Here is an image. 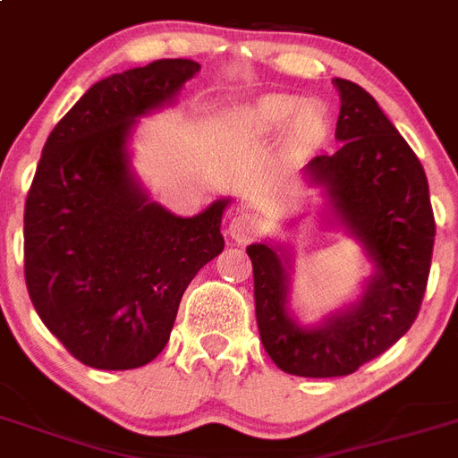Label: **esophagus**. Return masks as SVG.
<instances>
[{
  "instance_id": "esophagus-1",
  "label": "esophagus",
  "mask_w": 458,
  "mask_h": 458,
  "mask_svg": "<svg viewBox=\"0 0 458 458\" xmlns=\"http://www.w3.org/2000/svg\"><path fill=\"white\" fill-rule=\"evenodd\" d=\"M263 230V221H260L259 214H251V211H242L235 214L228 223V235L235 242H249L251 237H256Z\"/></svg>"
}]
</instances>
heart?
<instances>
[{
  "label": "heart",
  "instance_id": "b5f03b06",
  "mask_svg": "<svg viewBox=\"0 0 458 458\" xmlns=\"http://www.w3.org/2000/svg\"><path fill=\"white\" fill-rule=\"evenodd\" d=\"M295 118V130L302 140H318L326 132V116L318 106H305L302 99L288 95H272L260 99L259 105L249 111L247 128L253 134H276L291 125Z\"/></svg>",
  "mask_w": 458,
  "mask_h": 458
}]
</instances>
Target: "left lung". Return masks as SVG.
<instances>
[{"mask_svg":"<svg viewBox=\"0 0 458 458\" xmlns=\"http://www.w3.org/2000/svg\"><path fill=\"white\" fill-rule=\"evenodd\" d=\"M333 83L342 144L330 156H314L305 179L324 188L328 223L359 240L372 263L363 295L318 326H301L288 310L291 253L272 244L247 249L263 347L276 368L298 377L352 375L401 340L424 301L436 240L419 157L370 92L344 79Z\"/></svg>","mask_w":458,"mask_h":458,"instance_id":"8db88e82","label":"left lung"}]
</instances>
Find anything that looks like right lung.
<instances>
[{
	"label": "right lung",
	"mask_w": 458,
	"mask_h": 458,
	"mask_svg": "<svg viewBox=\"0 0 458 458\" xmlns=\"http://www.w3.org/2000/svg\"><path fill=\"white\" fill-rule=\"evenodd\" d=\"M198 72L176 57L98 81L48 134L27 193V293L46 328L98 370L151 363L183 291L225 244L230 199L174 216L130 167L137 118L172 105Z\"/></svg>",
	"instance_id": "add662e5"
}]
</instances>
